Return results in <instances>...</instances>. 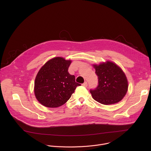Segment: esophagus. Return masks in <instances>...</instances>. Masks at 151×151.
<instances>
[{"instance_id": "esophagus-1", "label": "esophagus", "mask_w": 151, "mask_h": 151, "mask_svg": "<svg viewBox=\"0 0 151 151\" xmlns=\"http://www.w3.org/2000/svg\"><path fill=\"white\" fill-rule=\"evenodd\" d=\"M82 85L83 86V87H87V86H88V83H87V82L85 81V82L82 84Z\"/></svg>"}]
</instances>
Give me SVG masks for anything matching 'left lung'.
Listing matches in <instances>:
<instances>
[{
    "label": "left lung",
    "instance_id": "left-lung-1",
    "mask_svg": "<svg viewBox=\"0 0 151 151\" xmlns=\"http://www.w3.org/2000/svg\"><path fill=\"white\" fill-rule=\"evenodd\" d=\"M98 76V86L90 90L93 98L99 103L108 105L120 101L128 90V81L124 72L116 64L107 61L93 64Z\"/></svg>",
    "mask_w": 151,
    "mask_h": 151
}]
</instances>
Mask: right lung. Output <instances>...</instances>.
Returning <instances> with one entry per match:
<instances>
[{"label": "right lung", "mask_w": 151, "mask_h": 151, "mask_svg": "<svg viewBox=\"0 0 151 151\" xmlns=\"http://www.w3.org/2000/svg\"><path fill=\"white\" fill-rule=\"evenodd\" d=\"M71 62L62 57H54L40 68L34 87L35 95L40 104L48 107L61 106L81 85L75 82V76L68 72Z\"/></svg>", "instance_id": "add662e5"}]
</instances>
